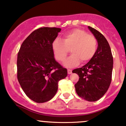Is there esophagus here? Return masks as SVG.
<instances>
[{
    "mask_svg": "<svg viewBox=\"0 0 126 126\" xmlns=\"http://www.w3.org/2000/svg\"><path fill=\"white\" fill-rule=\"evenodd\" d=\"M68 74H72V70H71V69H68Z\"/></svg>",
    "mask_w": 126,
    "mask_h": 126,
    "instance_id": "1",
    "label": "esophagus"
}]
</instances>
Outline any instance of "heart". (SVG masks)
<instances>
[{
	"mask_svg": "<svg viewBox=\"0 0 126 126\" xmlns=\"http://www.w3.org/2000/svg\"><path fill=\"white\" fill-rule=\"evenodd\" d=\"M52 49L56 60L63 62L69 52L71 55L63 64L72 68L80 62L86 63L92 59L97 49V40L92 35L79 29H72L63 35V39L56 38L52 43Z\"/></svg>",
	"mask_w": 126,
	"mask_h": 126,
	"instance_id": "1",
	"label": "heart"
}]
</instances>
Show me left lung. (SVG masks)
<instances>
[{
    "mask_svg": "<svg viewBox=\"0 0 126 126\" xmlns=\"http://www.w3.org/2000/svg\"><path fill=\"white\" fill-rule=\"evenodd\" d=\"M88 28L97 40V50L88 63L72 72L79 76L74 85L78 96L86 101L94 102L101 99L110 87L113 59L110 46L104 35L91 27Z\"/></svg>",
    "mask_w": 126,
    "mask_h": 126,
    "instance_id": "left-lung-1",
    "label": "left lung"
}]
</instances>
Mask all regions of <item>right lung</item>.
<instances>
[{
  "instance_id": "add662e5",
  "label": "right lung",
  "mask_w": 126,
  "mask_h": 126,
  "mask_svg": "<svg viewBox=\"0 0 126 126\" xmlns=\"http://www.w3.org/2000/svg\"><path fill=\"white\" fill-rule=\"evenodd\" d=\"M61 29L41 27L22 43L17 54V80L25 94L34 102L43 103L53 98L58 82L68 75L55 60L52 43Z\"/></svg>"
}]
</instances>
